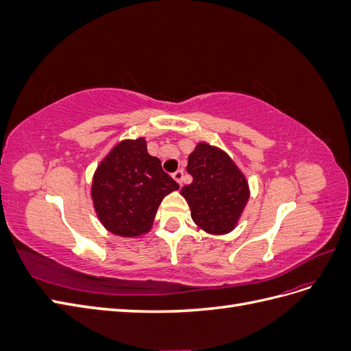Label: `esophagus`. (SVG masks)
I'll return each mask as SVG.
<instances>
[{"label":"esophagus","mask_w":351,"mask_h":351,"mask_svg":"<svg viewBox=\"0 0 351 351\" xmlns=\"http://www.w3.org/2000/svg\"><path fill=\"white\" fill-rule=\"evenodd\" d=\"M183 177H184V171H183V169H177L176 173H173V178L176 180V182H177L178 184L183 183Z\"/></svg>","instance_id":"1"}]
</instances>
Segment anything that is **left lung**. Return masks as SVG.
<instances>
[{
	"label": "left lung",
	"mask_w": 351,
	"mask_h": 351,
	"mask_svg": "<svg viewBox=\"0 0 351 351\" xmlns=\"http://www.w3.org/2000/svg\"><path fill=\"white\" fill-rule=\"evenodd\" d=\"M187 173L193 183L182 189L196 224L210 234L236 227L249 200V186L231 158L218 147L199 143L189 155Z\"/></svg>",
	"instance_id": "1"
}]
</instances>
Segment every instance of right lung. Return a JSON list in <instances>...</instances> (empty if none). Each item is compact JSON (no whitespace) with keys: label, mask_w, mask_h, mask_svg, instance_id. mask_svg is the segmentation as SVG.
<instances>
[{"label":"right lung","mask_w":351,"mask_h":351,"mask_svg":"<svg viewBox=\"0 0 351 351\" xmlns=\"http://www.w3.org/2000/svg\"><path fill=\"white\" fill-rule=\"evenodd\" d=\"M178 189L143 137L117 145L98 167L92 183L95 210L108 231L136 237L152 227L164 196Z\"/></svg>","instance_id":"obj_1"}]
</instances>
